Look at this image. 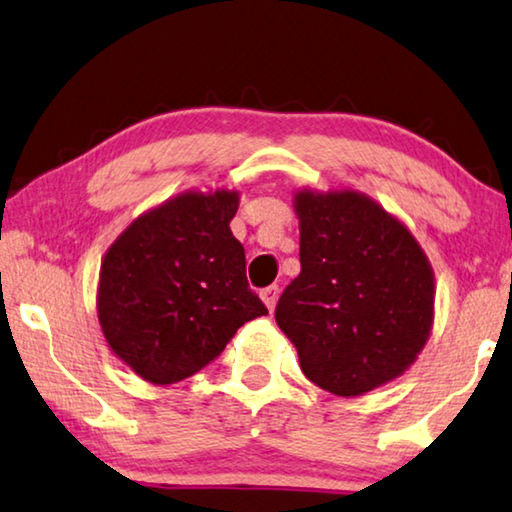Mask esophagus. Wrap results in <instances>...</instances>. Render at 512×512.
Returning a JSON list of instances; mask_svg holds the SVG:
<instances>
[{
  "label": "esophagus",
  "instance_id": "esophagus-1",
  "mask_svg": "<svg viewBox=\"0 0 512 512\" xmlns=\"http://www.w3.org/2000/svg\"><path fill=\"white\" fill-rule=\"evenodd\" d=\"M261 299H263V304L270 308V311H274V306H276V299H279V286H270V288H265L263 292H261Z\"/></svg>",
  "mask_w": 512,
  "mask_h": 512
}]
</instances>
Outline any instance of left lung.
Returning a JSON list of instances; mask_svg holds the SVG:
<instances>
[{
  "instance_id": "1",
  "label": "left lung",
  "mask_w": 512,
  "mask_h": 512,
  "mask_svg": "<svg viewBox=\"0 0 512 512\" xmlns=\"http://www.w3.org/2000/svg\"><path fill=\"white\" fill-rule=\"evenodd\" d=\"M301 272L276 324L304 374L338 397L395 381L433 329L435 276L408 226L358 190L295 192Z\"/></svg>"
}]
</instances>
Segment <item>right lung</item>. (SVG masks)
Masks as SVG:
<instances>
[{
  "label": "right lung",
  "mask_w": 512,
  "mask_h": 512,
  "mask_svg": "<svg viewBox=\"0 0 512 512\" xmlns=\"http://www.w3.org/2000/svg\"><path fill=\"white\" fill-rule=\"evenodd\" d=\"M238 190H186L138 215L104 254L97 317L140 379L170 385L206 367L242 324L267 315L229 222Z\"/></svg>",
  "instance_id": "1"
}]
</instances>
